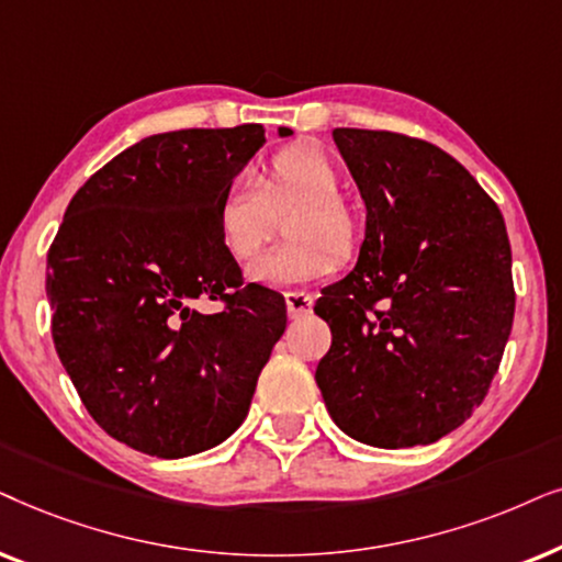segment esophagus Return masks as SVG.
<instances>
[{
	"instance_id": "esophagus-1",
	"label": "esophagus",
	"mask_w": 562,
	"mask_h": 562,
	"mask_svg": "<svg viewBox=\"0 0 562 562\" xmlns=\"http://www.w3.org/2000/svg\"><path fill=\"white\" fill-rule=\"evenodd\" d=\"M285 305H288L290 318H303V316H308V313L313 311V295L285 293Z\"/></svg>"
}]
</instances>
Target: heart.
Returning <instances> with one entry per match:
<instances>
[{"mask_svg":"<svg viewBox=\"0 0 562 562\" xmlns=\"http://www.w3.org/2000/svg\"><path fill=\"white\" fill-rule=\"evenodd\" d=\"M301 205L290 215L285 236L293 244L265 251L246 277L265 288H303L336 269V251H349L351 221L341 205V175L331 156L316 146L277 151L261 169L231 179L215 205V228L234 259H249L272 231V213Z\"/></svg>","mask_w":562,"mask_h":562,"instance_id":"heart-1","label":"heart"}]
</instances>
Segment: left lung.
I'll return each mask as SVG.
<instances>
[{"label": "left lung", "mask_w": 562, "mask_h": 562, "mask_svg": "<svg viewBox=\"0 0 562 562\" xmlns=\"http://www.w3.org/2000/svg\"><path fill=\"white\" fill-rule=\"evenodd\" d=\"M368 207L351 272L321 293L328 414L357 442L431 445L470 418L514 324L512 246L496 203L422 138L336 128Z\"/></svg>", "instance_id": "1"}]
</instances>
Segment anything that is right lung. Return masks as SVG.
<instances>
[{"instance_id": "right-lung-1", "label": "right lung", "mask_w": 562, "mask_h": 562, "mask_svg": "<svg viewBox=\"0 0 562 562\" xmlns=\"http://www.w3.org/2000/svg\"><path fill=\"white\" fill-rule=\"evenodd\" d=\"M261 146L257 123L138 140L79 187L50 244L58 359L89 416L133 450L177 460L228 439L285 331V297L244 285L215 228L221 192Z\"/></svg>"}]
</instances>
